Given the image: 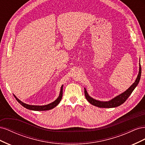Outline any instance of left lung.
<instances>
[{"label":"left lung","instance_id":"left-lung-1","mask_svg":"<svg viewBox=\"0 0 145 145\" xmlns=\"http://www.w3.org/2000/svg\"><path fill=\"white\" fill-rule=\"evenodd\" d=\"M141 73H142V68H141V65H140V63L139 72L135 82L128 89H127L126 91H125L123 93H122L119 95L117 96V97L114 98L110 101H108V102H100V101L96 100L93 98H91L90 96L88 94L87 91L85 88V97L86 100L88 101L91 104L94 105L95 106L100 107V108H108L117 107L123 103L125 101L128 99V98L129 97V95L131 94L134 89L135 88V87L137 86L138 83L140 80Z\"/></svg>","mask_w":145,"mask_h":145}]
</instances>
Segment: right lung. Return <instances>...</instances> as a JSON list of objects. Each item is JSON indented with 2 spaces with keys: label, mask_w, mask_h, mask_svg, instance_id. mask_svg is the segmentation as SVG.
Returning a JSON list of instances; mask_svg holds the SVG:
<instances>
[{
  "label": "right lung",
  "mask_w": 145,
  "mask_h": 145,
  "mask_svg": "<svg viewBox=\"0 0 145 145\" xmlns=\"http://www.w3.org/2000/svg\"><path fill=\"white\" fill-rule=\"evenodd\" d=\"M62 95H63V86H62V87H61L60 93L59 97L57 99L54 101V102H52L51 103H50L48 105H43V106H35V105H27V104L22 102L21 101L17 99L14 95V96L16 98V99L17 100V102H18L21 105H22L24 107L26 108L27 109H30V110H33V111H47V110H50V109L54 108L60 103V102L61 101V100H62Z\"/></svg>",
  "instance_id": "1"
}]
</instances>
